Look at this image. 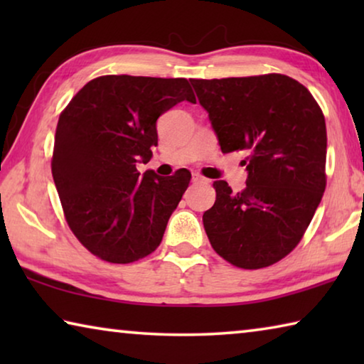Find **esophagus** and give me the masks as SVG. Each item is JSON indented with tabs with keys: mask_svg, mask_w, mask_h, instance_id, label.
<instances>
[{
	"mask_svg": "<svg viewBox=\"0 0 364 364\" xmlns=\"http://www.w3.org/2000/svg\"><path fill=\"white\" fill-rule=\"evenodd\" d=\"M193 183H207V180H205L204 176L194 173V175H193Z\"/></svg>",
	"mask_w": 364,
	"mask_h": 364,
	"instance_id": "obj_1",
	"label": "esophagus"
}]
</instances>
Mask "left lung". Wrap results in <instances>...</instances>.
I'll return each mask as SVG.
<instances>
[{
  "mask_svg": "<svg viewBox=\"0 0 364 364\" xmlns=\"http://www.w3.org/2000/svg\"><path fill=\"white\" fill-rule=\"evenodd\" d=\"M189 82L221 152H249L244 191L213 181L217 200L202 217L208 241L234 267H269L300 242L321 202L324 115L304 85L281 73Z\"/></svg>",
  "mask_w": 364,
  "mask_h": 364,
  "instance_id": "1",
  "label": "left lung"
}]
</instances>
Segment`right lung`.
<instances>
[{
    "instance_id": "add662e5",
    "label": "right lung",
    "mask_w": 364,
    "mask_h": 364,
    "mask_svg": "<svg viewBox=\"0 0 364 364\" xmlns=\"http://www.w3.org/2000/svg\"><path fill=\"white\" fill-rule=\"evenodd\" d=\"M196 97L186 78L104 75L59 117L51 171L65 220L91 254L132 263L152 254L188 189L191 173L159 176L147 164L157 119Z\"/></svg>"
}]
</instances>
